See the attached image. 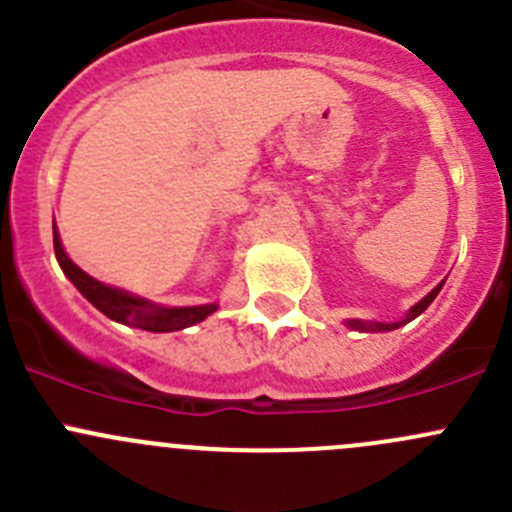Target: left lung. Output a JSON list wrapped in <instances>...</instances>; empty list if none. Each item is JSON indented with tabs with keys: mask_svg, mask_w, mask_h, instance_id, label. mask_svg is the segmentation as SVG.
Segmentation results:
<instances>
[{
	"mask_svg": "<svg viewBox=\"0 0 512 512\" xmlns=\"http://www.w3.org/2000/svg\"><path fill=\"white\" fill-rule=\"evenodd\" d=\"M441 287H443V282H441V285H438L436 289H431V292H428L426 297H423L421 302L416 304V307H411L409 317H406L404 322H394V324H364V322H359V319H349V327H354V329H364V332H389V329L401 327V324H406V322H411V319H416L418 314H421L423 309H426L428 304H431L433 299H436V294L441 292Z\"/></svg>",
	"mask_w": 512,
	"mask_h": 512,
	"instance_id": "8db88e82",
	"label": "left lung"
}]
</instances>
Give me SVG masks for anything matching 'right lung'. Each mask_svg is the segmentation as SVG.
I'll use <instances>...</instances> for the list:
<instances>
[{
	"label": "right lung",
	"instance_id": "obj_1",
	"mask_svg": "<svg viewBox=\"0 0 512 512\" xmlns=\"http://www.w3.org/2000/svg\"><path fill=\"white\" fill-rule=\"evenodd\" d=\"M54 252L56 260H59L64 275L74 282V287L89 299L98 312L106 314L113 322H121L126 327L146 329V332H178V329L190 327V324L203 322L208 314H213L218 309V304H203V307H156V304L146 302L141 297H131V294L121 292L116 287H108L103 282L94 280V277L86 275L84 270L74 265L69 260V255L64 252L59 240V232L54 225Z\"/></svg>",
	"mask_w": 512,
	"mask_h": 512
}]
</instances>
